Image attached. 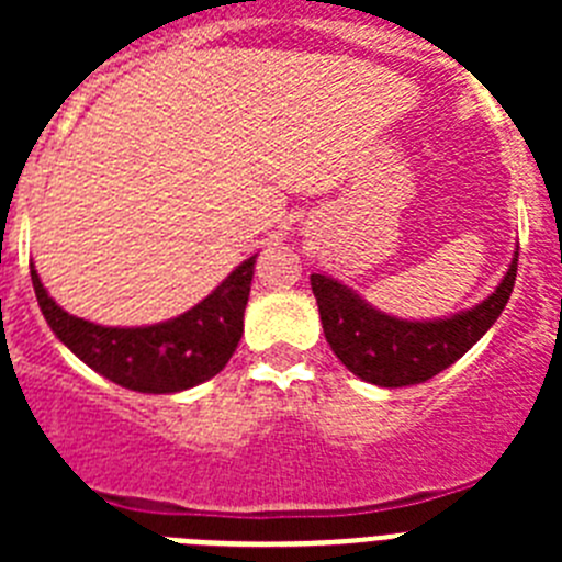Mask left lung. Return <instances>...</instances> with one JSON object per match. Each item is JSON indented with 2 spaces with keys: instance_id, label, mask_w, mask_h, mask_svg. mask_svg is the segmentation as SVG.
<instances>
[{
  "instance_id": "left-lung-1",
  "label": "left lung",
  "mask_w": 562,
  "mask_h": 562,
  "mask_svg": "<svg viewBox=\"0 0 562 562\" xmlns=\"http://www.w3.org/2000/svg\"><path fill=\"white\" fill-rule=\"evenodd\" d=\"M515 272L518 252L493 295H486L473 310L434 321H408L380 312L326 272L312 276V292L321 310L326 342L337 360L351 374L380 389H402L430 380L473 349L504 312L513 295Z\"/></svg>"
}]
</instances>
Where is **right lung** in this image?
<instances>
[{"label":"right lung","instance_id":"obj_1","mask_svg":"<svg viewBox=\"0 0 562 562\" xmlns=\"http://www.w3.org/2000/svg\"><path fill=\"white\" fill-rule=\"evenodd\" d=\"M256 256L245 258L200 304L151 326H101L69 315L30 267L38 306L53 335L106 380L140 394H177L227 366L245 331Z\"/></svg>","mask_w":562,"mask_h":562}]
</instances>
